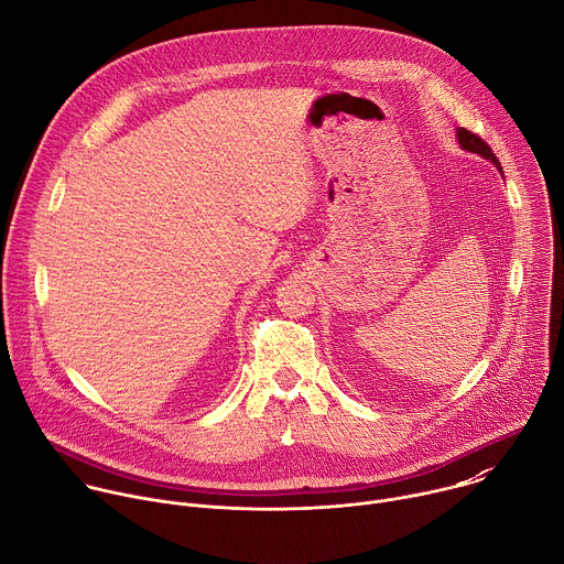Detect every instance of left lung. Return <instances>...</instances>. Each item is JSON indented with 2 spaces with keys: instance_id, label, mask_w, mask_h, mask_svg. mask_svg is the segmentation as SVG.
Listing matches in <instances>:
<instances>
[{
  "instance_id": "left-lung-1",
  "label": "left lung",
  "mask_w": 564,
  "mask_h": 564,
  "mask_svg": "<svg viewBox=\"0 0 564 564\" xmlns=\"http://www.w3.org/2000/svg\"><path fill=\"white\" fill-rule=\"evenodd\" d=\"M456 139H458V143H460L463 150H469V152H474V154H480L482 159H489V161L500 170V174H502L500 161L496 159V154L491 152V148H489L478 134H474V132H469V130H465V128H456Z\"/></svg>"
}]
</instances>
